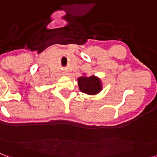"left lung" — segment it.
Wrapping results in <instances>:
<instances>
[{"label": "left lung", "instance_id": "left-lung-1", "mask_svg": "<svg viewBox=\"0 0 157 157\" xmlns=\"http://www.w3.org/2000/svg\"><path fill=\"white\" fill-rule=\"evenodd\" d=\"M78 82L80 91L88 95L98 94L102 89L101 79L94 75L90 77L82 76L78 78Z\"/></svg>", "mask_w": 157, "mask_h": 157}]
</instances>
